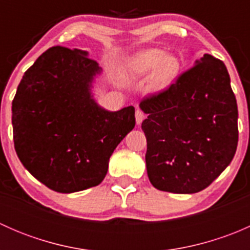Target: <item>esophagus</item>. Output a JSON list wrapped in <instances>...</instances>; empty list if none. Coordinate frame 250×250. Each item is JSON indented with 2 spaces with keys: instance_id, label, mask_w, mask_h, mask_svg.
Segmentation results:
<instances>
[{
  "instance_id": "1",
  "label": "esophagus",
  "mask_w": 250,
  "mask_h": 250,
  "mask_svg": "<svg viewBox=\"0 0 250 250\" xmlns=\"http://www.w3.org/2000/svg\"><path fill=\"white\" fill-rule=\"evenodd\" d=\"M145 113H144L140 109H137V111H135V121H137V125H140V123L145 120Z\"/></svg>"
}]
</instances>
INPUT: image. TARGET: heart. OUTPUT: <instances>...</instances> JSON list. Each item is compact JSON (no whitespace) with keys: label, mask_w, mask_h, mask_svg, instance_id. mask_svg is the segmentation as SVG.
<instances>
[{"label":"heart","mask_w":250,"mask_h":250,"mask_svg":"<svg viewBox=\"0 0 250 250\" xmlns=\"http://www.w3.org/2000/svg\"><path fill=\"white\" fill-rule=\"evenodd\" d=\"M128 65L130 71L139 76L148 75L155 70L152 84L157 89L169 85L180 70L178 58L173 55L166 57V52L162 49H147L138 53L129 60Z\"/></svg>","instance_id":"obj_1"}]
</instances>
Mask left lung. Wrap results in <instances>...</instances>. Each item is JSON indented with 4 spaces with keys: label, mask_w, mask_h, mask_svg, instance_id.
Wrapping results in <instances>:
<instances>
[{
    "label": "left lung",
    "mask_w": 250,
    "mask_h": 250,
    "mask_svg": "<svg viewBox=\"0 0 250 250\" xmlns=\"http://www.w3.org/2000/svg\"><path fill=\"white\" fill-rule=\"evenodd\" d=\"M147 118L145 161L161 191L196 193L232 161L238 143V110L230 76L220 59L204 54L166 89L140 102Z\"/></svg>",
    "instance_id": "obj_1"
}]
</instances>
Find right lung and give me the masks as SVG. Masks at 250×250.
<instances>
[{
    "mask_svg": "<svg viewBox=\"0 0 250 250\" xmlns=\"http://www.w3.org/2000/svg\"><path fill=\"white\" fill-rule=\"evenodd\" d=\"M98 62L55 46L25 71L12 104L16 152L50 190L76 192L104 180L110 156L134 128L133 106L110 112L90 97Z\"/></svg>",
    "mask_w": 250,
    "mask_h": 250,
    "instance_id": "obj_1",
    "label": "right lung"
}]
</instances>
